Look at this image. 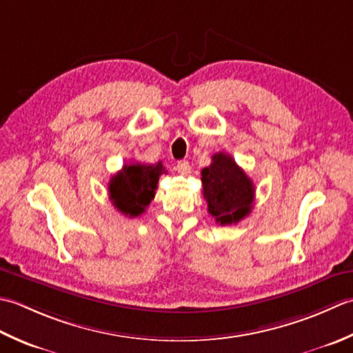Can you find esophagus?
Segmentation results:
<instances>
[{"label": "esophagus", "mask_w": 353, "mask_h": 353, "mask_svg": "<svg viewBox=\"0 0 353 353\" xmlns=\"http://www.w3.org/2000/svg\"><path fill=\"white\" fill-rule=\"evenodd\" d=\"M176 169H178L179 174L187 175V174H190V169H192V168H190L189 161L181 160V161H178V163H176Z\"/></svg>", "instance_id": "obj_1"}]
</instances>
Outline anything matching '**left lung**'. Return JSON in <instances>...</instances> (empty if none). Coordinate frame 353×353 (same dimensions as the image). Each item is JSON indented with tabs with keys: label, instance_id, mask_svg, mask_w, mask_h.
I'll list each match as a JSON object with an SVG mask.
<instances>
[{
	"label": "left lung",
	"instance_id": "8db88e82",
	"mask_svg": "<svg viewBox=\"0 0 353 353\" xmlns=\"http://www.w3.org/2000/svg\"><path fill=\"white\" fill-rule=\"evenodd\" d=\"M208 213L221 225L237 224L248 216L254 201V185L232 157L218 152L201 172Z\"/></svg>",
	"mask_w": 353,
	"mask_h": 353
}]
</instances>
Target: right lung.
Listing matches in <instances>:
<instances>
[{"label": "right lung", "mask_w": 353, "mask_h": 353, "mask_svg": "<svg viewBox=\"0 0 353 353\" xmlns=\"http://www.w3.org/2000/svg\"><path fill=\"white\" fill-rule=\"evenodd\" d=\"M161 174H166L161 161L157 164H125L123 169L112 175L108 184V193H110L112 205L125 216H140L154 199Z\"/></svg>", "instance_id": "1"}]
</instances>
